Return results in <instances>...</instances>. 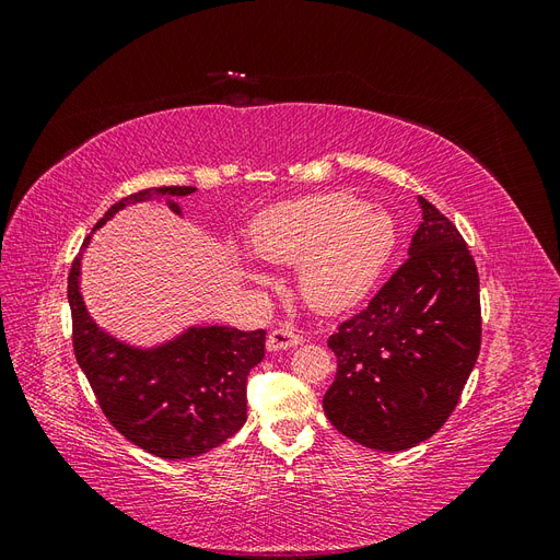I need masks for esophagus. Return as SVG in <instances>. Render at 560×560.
I'll list each match as a JSON object with an SVG mask.
<instances>
[{"label": "esophagus", "instance_id": "34e87169", "mask_svg": "<svg viewBox=\"0 0 560 560\" xmlns=\"http://www.w3.org/2000/svg\"><path fill=\"white\" fill-rule=\"evenodd\" d=\"M303 343V336L292 329V327H278L268 334V341H266V348L268 350H287L292 346H299Z\"/></svg>", "mask_w": 560, "mask_h": 560}]
</instances>
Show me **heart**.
<instances>
[{"label":"heart","mask_w":560,"mask_h":560,"mask_svg":"<svg viewBox=\"0 0 560 560\" xmlns=\"http://www.w3.org/2000/svg\"><path fill=\"white\" fill-rule=\"evenodd\" d=\"M395 241L389 212L346 191L278 202L249 229L259 259L299 266L301 296L319 313L358 306L381 278Z\"/></svg>","instance_id":"b5f03b06"}]
</instances>
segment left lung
<instances>
[{
    "instance_id": "obj_1",
    "label": "left lung",
    "mask_w": 560,
    "mask_h": 560,
    "mask_svg": "<svg viewBox=\"0 0 560 560\" xmlns=\"http://www.w3.org/2000/svg\"><path fill=\"white\" fill-rule=\"evenodd\" d=\"M409 259L329 336L331 425L374 451L430 439L460 401L481 348L479 270L448 217L418 198Z\"/></svg>"
}]
</instances>
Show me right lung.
I'll return each instance as SVG.
<instances>
[{
	"instance_id": "1",
	"label": "right lung",
	"mask_w": 560,
	"mask_h": 560,
	"mask_svg": "<svg viewBox=\"0 0 560 560\" xmlns=\"http://www.w3.org/2000/svg\"><path fill=\"white\" fill-rule=\"evenodd\" d=\"M194 191V186H154L130 194L114 202L95 229L126 206L151 198L165 200L179 214L175 198ZM89 241L91 235L83 247ZM81 252L67 278L72 346L107 420L128 442L165 460L224 444L247 420V376L264 360L266 329L191 327L159 348L126 346L100 329L83 306Z\"/></svg>"
}]
</instances>
